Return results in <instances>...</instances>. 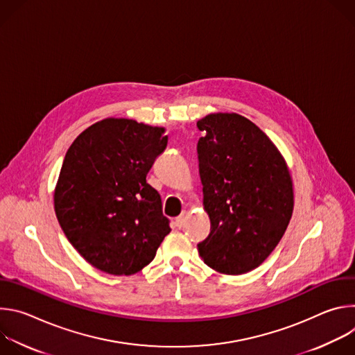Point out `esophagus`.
Wrapping results in <instances>:
<instances>
[{"instance_id": "obj_1", "label": "esophagus", "mask_w": 355, "mask_h": 355, "mask_svg": "<svg viewBox=\"0 0 355 355\" xmlns=\"http://www.w3.org/2000/svg\"><path fill=\"white\" fill-rule=\"evenodd\" d=\"M185 219H187V212H182L177 219H175V225L177 227H182L184 223H185Z\"/></svg>"}]
</instances>
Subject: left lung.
Listing matches in <instances>:
<instances>
[{
	"mask_svg": "<svg viewBox=\"0 0 355 355\" xmlns=\"http://www.w3.org/2000/svg\"><path fill=\"white\" fill-rule=\"evenodd\" d=\"M199 175L209 236L198 252L212 270L240 275L261 266L282 239L293 212L289 167L274 141L234 112L196 122Z\"/></svg>",
	"mask_w": 355,
	"mask_h": 355,
	"instance_id": "8db88e82",
	"label": "left lung"
}]
</instances>
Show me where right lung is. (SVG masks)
Masks as SVG:
<instances>
[{
    "instance_id": "obj_1",
    "label": "right lung",
    "mask_w": 355,
    "mask_h": 355,
    "mask_svg": "<svg viewBox=\"0 0 355 355\" xmlns=\"http://www.w3.org/2000/svg\"><path fill=\"white\" fill-rule=\"evenodd\" d=\"M166 128L105 118L69 147L53 192L66 237L92 267L132 275L156 257L171 232L159 192L146 182L167 147Z\"/></svg>"
}]
</instances>
